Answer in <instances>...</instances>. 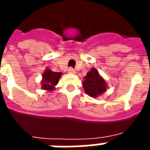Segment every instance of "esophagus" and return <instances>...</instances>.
I'll use <instances>...</instances> for the list:
<instances>
[{
  "mask_svg": "<svg viewBox=\"0 0 150 150\" xmlns=\"http://www.w3.org/2000/svg\"><path fill=\"white\" fill-rule=\"evenodd\" d=\"M67 71H68V73H71V74H75V69H74V68H72V67H69L68 70H67Z\"/></svg>",
  "mask_w": 150,
  "mask_h": 150,
  "instance_id": "esophagus-1",
  "label": "esophagus"
}]
</instances>
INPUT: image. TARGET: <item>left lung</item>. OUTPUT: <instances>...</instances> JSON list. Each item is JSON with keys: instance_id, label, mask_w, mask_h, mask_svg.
<instances>
[{"instance_id": "obj_1", "label": "left lung", "mask_w": 150, "mask_h": 150, "mask_svg": "<svg viewBox=\"0 0 150 150\" xmlns=\"http://www.w3.org/2000/svg\"><path fill=\"white\" fill-rule=\"evenodd\" d=\"M83 79L84 91L91 97H98L106 91V82L95 68H91Z\"/></svg>"}]
</instances>
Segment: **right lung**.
Segmentation results:
<instances>
[{
	"label": "right lung",
	"mask_w": 150,
	"mask_h": 150,
	"mask_svg": "<svg viewBox=\"0 0 150 150\" xmlns=\"http://www.w3.org/2000/svg\"><path fill=\"white\" fill-rule=\"evenodd\" d=\"M61 75V72H54L50 69L45 70L44 74L42 75V88L48 91L55 90V86L58 83Z\"/></svg>",
	"instance_id": "1"
}]
</instances>
